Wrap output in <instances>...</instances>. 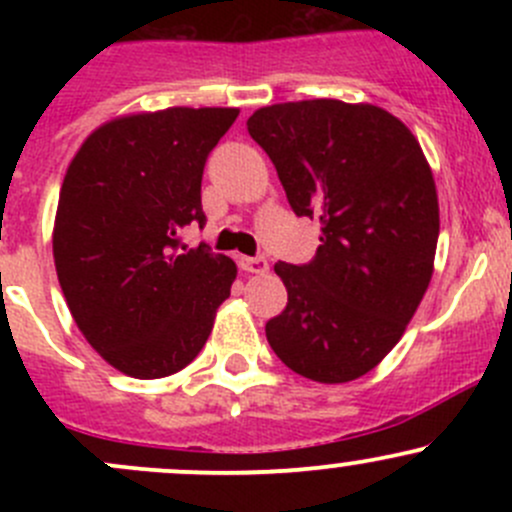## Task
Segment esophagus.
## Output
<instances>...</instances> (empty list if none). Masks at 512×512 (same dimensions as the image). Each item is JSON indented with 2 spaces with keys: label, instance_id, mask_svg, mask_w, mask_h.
I'll list each match as a JSON object with an SVG mask.
<instances>
[{
  "label": "esophagus",
  "instance_id": "34e87169",
  "mask_svg": "<svg viewBox=\"0 0 512 512\" xmlns=\"http://www.w3.org/2000/svg\"><path fill=\"white\" fill-rule=\"evenodd\" d=\"M240 267L245 272H250V275H265L270 270L265 257H240Z\"/></svg>",
  "mask_w": 512,
  "mask_h": 512
}]
</instances>
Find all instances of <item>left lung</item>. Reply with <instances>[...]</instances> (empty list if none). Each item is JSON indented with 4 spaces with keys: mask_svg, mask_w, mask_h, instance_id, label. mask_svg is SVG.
<instances>
[{
    "mask_svg": "<svg viewBox=\"0 0 512 512\" xmlns=\"http://www.w3.org/2000/svg\"><path fill=\"white\" fill-rule=\"evenodd\" d=\"M247 131L294 213L322 223L309 265H275L287 307L267 322V342L304 379H359L399 344L431 282L441 227L431 165L374 103H275Z\"/></svg>",
    "mask_w": 512,
    "mask_h": 512,
    "instance_id": "obj_1",
    "label": "left lung"
}]
</instances>
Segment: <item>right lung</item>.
<instances>
[{
	"label": "right lung",
	"mask_w": 512,
	"mask_h": 512,
	"mask_svg": "<svg viewBox=\"0 0 512 512\" xmlns=\"http://www.w3.org/2000/svg\"><path fill=\"white\" fill-rule=\"evenodd\" d=\"M240 108L141 111L98 126L59 193L54 265L86 342L133 379L185 369L213 332L237 265L180 230L205 223L208 153Z\"/></svg>",
	"instance_id": "add662e5"
}]
</instances>
